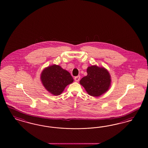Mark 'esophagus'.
I'll list each match as a JSON object with an SVG mask.
<instances>
[{"label": "esophagus", "mask_w": 148, "mask_h": 148, "mask_svg": "<svg viewBox=\"0 0 148 148\" xmlns=\"http://www.w3.org/2000/svg\"><path fill=\"white\" fill-rule=\"evenodd\" d=\"M80 79V76H77L75 77V80L76 82H78Z\"/></svg>", "instance_id": "34e87169"}]
</instances>
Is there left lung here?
<instances>
[{
    "label": "left lung",
    "instance_id": "8db88e82",
    "mask_svg": "<svg viewBox=\"0 0 148 148\" xmlns=\"http://www.w3.org/2000/svg\"><path fill=\"white\" fill-rule=\"evenodd\" d=\"M87 76L79 82L89 95L98 97L107 91L111 83L110 73L104 67L96 65L88 67Z\"/></svg>",
    "mask_w": 148,
    "mask_h": 148
}]
</instances>
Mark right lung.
Returning <instances> with one entry per match:
<instances>
[{
  "label": "right lung",
  "mask_w": 148,
  "mask_h": 148,
  "mask_svg": "<svg viewBox=\"0 0 148 148\" xmlns=\"http://www.w3.org/2000/svg\"><path fill=\"white\" fill-rule=\"evenodd\" d=\"M41 81L46 89L54 95H59L67 85L73 82L70 73L57 65L47 67L41 74Z\"/></svg>",
  "instance_id": "obj_1"
}]
</instances>
